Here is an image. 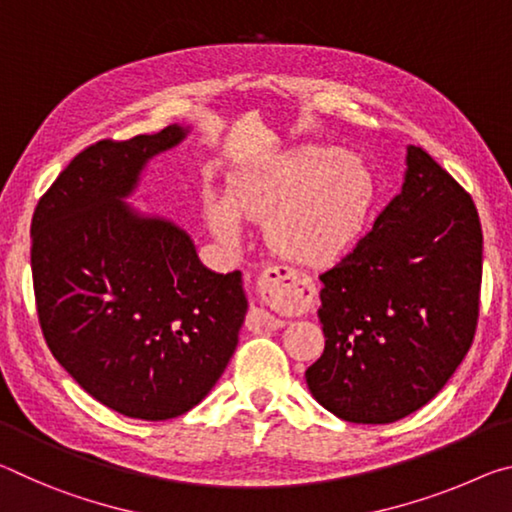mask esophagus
I'll list each match as a JSON object with an SVG mask.
<instances>
[{
	"label": "esophagus",
	"instance_id": "esophagus-1",
	"mask_svg": "<svg viewBox=\"0 0 512 512\" xmlns=\"http://www.w3.org/2000/svg\"><path fill=\"white\" fill-rule=\"evenodd\" d=\"M301 286L297 274L290 267H267L258 279V295L265 304H297L301 297ZM247 326L251 331H276L283 326L281 317H276L265 306H251L247 313Z\"/></svg>",
	"mask_w": 512,
	"mask_h": 512
}]
</instances>
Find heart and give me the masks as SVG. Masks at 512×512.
Here are the masks:
<instances>
[{
    "label": "heart",
    "instance_id": "1",
    "mask_svg": "<svg viewBox=\"0 0 512 512\" xmlns=\"http://www.w3.org/2000/svg\"><path fill=\"white\" fill-rule=\"evenodd\" d=\"M372 181L354 158L326 147H299L229 190V208L213 206L215 236H240L236 215L267 220L270 245L301 265H329L345 254L365 222Z\"/></svg>",
    "mask_w": 512,
    "mask_h": 512
}]
</instances>
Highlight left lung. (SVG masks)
I'll list each match as a JSON object with an SVG mask.
<instances>
[{
  "mask_svg": "<svg viewBox=\"0 0 512 512\" xmlns=\"http://www.w3.org/2000/svg\"><path fill=\"white\" fill-rule=\"evenodd\" d=\"M358 245L320 274L324 354L306 370L320 404L390 424L438 395L479 322L483 231L474 199L422 147Z\"/></svg>",
  "mask_w": 512,
  "mask_h": 512,
  "instance_id": "8db88e82",
  "label": "left lung"
}]
</instances>
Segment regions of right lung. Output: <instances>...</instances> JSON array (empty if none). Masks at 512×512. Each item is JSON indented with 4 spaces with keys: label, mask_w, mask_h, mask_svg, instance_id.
<instances>
[{
    "label": "right lung",
    "mask_w": 512,
    "mask_h": 512,
    "mask_svg": "<svg viewBox=\"0 0 512 512\" xmlns=\"http://www.w3.org/2000/svg\"><path fill=\"white\" fill-rule=\"evenodd\" d=\"M99 140L72 158L31 220L40 329L90 397L136 420L195 408L229 365L247 313L240 272L215 274L172 222L122 204L158 152L183 140Z\"/></svg>",
    "instance_id": "obj_1"
}]
</instances>
